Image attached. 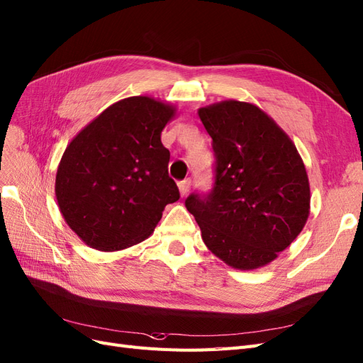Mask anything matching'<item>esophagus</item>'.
I'll list each match as a JSON object with an SVG mask.
<instances>
[{
    "label": "esophagus",
    "instance_id": "esophagus-1",
    "mask_svg": "<svg viewBox=\"0 0 363 363\" xmlns=\"http://www.w3.org/2000/svg\"><path fill=\"white\" fill-rule=\"evenodd\" d=\"M189 189H191V180H183V182L179 183V191H180L182 196H184L186 194H188Z\"/></svg>",
    "mask_w": 363,
    "mask_h": 363
}]
</instances>
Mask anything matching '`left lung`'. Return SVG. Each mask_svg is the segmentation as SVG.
Here are the masks:
<instances>
[{
    "label": "left lung",
    "mask_w": 363,
    "mask_h": 363,
    "mask_svg": "<svg viewBox=\"0 0 363 363\" xmlns=\"http://www.w3.org/2000/svg\"><path fill=\"white\" fill-rule=\"evenodd\" d=\"M216 156L213 191L184 201L206 247L228 267L251 271L276 260L301 233L311 186L291 138L252 103L199 108Z\"/></svg>",
    "instance_id": "left-lung-1"
}]
</instances>
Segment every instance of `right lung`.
I'll return each mask as SVG.
<instances>
[{
	"instance_id": "obj_1",
	"label": "right lung",
	"mask_w": 363,
	"mask_h": 363,
	"mask_svg": "<svg viewBox=\"0 0 363 363\" xmlns=\"http://www.w3.org/2000/svg\"><path fill=\"white\" fill-rule=\"evenodd\" d=\"M177 108L148 95L108 106L65 150L56 199L65 223L100 251L133 247L155 232L180 199L160 135Z\"/></svg>"
}]
</instances>
